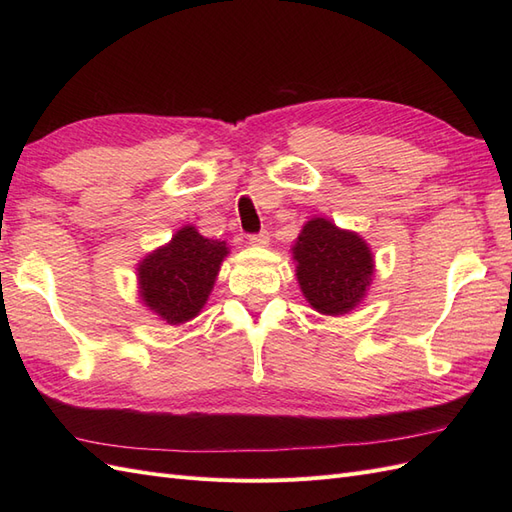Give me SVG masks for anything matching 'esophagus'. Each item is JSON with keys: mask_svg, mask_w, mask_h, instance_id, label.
<instances>
[{"mask_svg": "<svg viewBox=\"0 0 512 512\" xmlns=\"http://www.w3.org/2000/svg\"><path fill=\"white\" fill-rule=\"evenodd\" d=\"M247 241H250V245H254V247H267L271 237H269V232H258V235L247 237Z\"/></svg>", "mask_w": 512, "mask_h": 512, "instance_id": "1", "label": "esophagus"}]
</instances>
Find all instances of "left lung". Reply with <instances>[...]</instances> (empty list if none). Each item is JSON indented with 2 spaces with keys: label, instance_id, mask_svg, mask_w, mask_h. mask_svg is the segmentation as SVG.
I'll return each mask as SVG.
<instances>
[{
  "label": "left lung",
  "instance_id": "obj_1",
  "mask_svg": "<svg viewBox=\"0 0 512 512\" xmlns=\"http://www.w3.org/2000/svg\"><path fill=\"white\" fill-rule=\"evenodd\" d=\"M305 301L324 316H346L374 282L376 260L367 241L327 218L307 220L292 245Z\"/></svg>",
  "mask_w": 512,
  "mask_h": 512
}]
</instances>
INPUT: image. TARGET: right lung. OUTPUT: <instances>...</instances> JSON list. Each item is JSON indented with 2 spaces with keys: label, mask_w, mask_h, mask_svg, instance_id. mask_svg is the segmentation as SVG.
I'll return each instance as SVG.
<instances>
[{
  "label": "right lung",
  "mask_w": 512,
  "mask_h": 512,
  "mask_svg": "<svg viewBox=\"0 0 512 512\" xmlns=\"http://www.w3.org/2000/svg\"><path fill=\"white\" fill-rule=\"evenodd\" d=\"M228 254L226 241L183 226L136 265L138 299L166 324L190 322L205 307Z\"/></svg>",
  "instance_id": "1"
}]
</instances>
